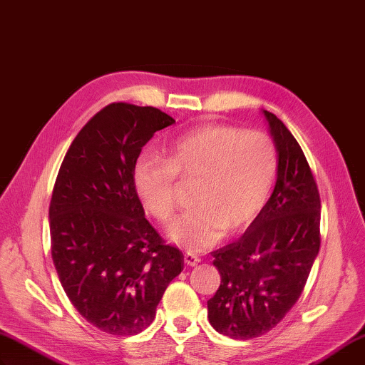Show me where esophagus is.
Wrapping results in <instances>:
<instances>
[{
    "label": "esophagus",
    "mask_w": 365,
    "mask_h": 365,
    "mask_svg": "<svg viewBox=\"0 0 365 365\" xmlns=\"http://www.w3.org/2000/svg\"><path fill=\"white\" fill-rule=\"evenodd\" d=\"M184 262L190 265V267H193V265H197L200 262V257L195 253H190V251H187V253L184 255Z\"/></svg>",
    "instance_id": "esophagus-1"
}]
</instances>
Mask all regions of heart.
Returning <instances> with one entry per match:
<instances>
[{"label":"heart","mask_w":365,"mask_h":365,"mask_svg":"<svg viewBox=\"0 0 365 365\" xmlns=\"http://www.w3.org/2000/svg\"><path fill=\"white\" fill-rule=\"evenodd\" d=\"M278 173V151L270 135L226 125H209L178 135L167 159L142 155L133 180L143 207L160 223L176 212V178L197 180L187 212L170 226V237L200 251L217 244L223 231L245 228L269 200Z\"/></svg>","instance_id":"b5f03b06"}]
</instances>
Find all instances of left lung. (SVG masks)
Wrapping results in <instances>:
<instances>
[{
  "label": "left lung",
  "instance_id": "1",
  "mask_svg": "<svg viewBox=\"0 0 365 365\" xmlns=\"http://www.w3.org/2000/svg\"><path fill=\"white\" fill-rule=\"evenodd\" d=\"M279 155L270 200L242 236L212 251L222 281L207 302L215 331L236 341L265 334L302 295L320 248V193L292 133L269 110Z\"/></svg>",
  "mask_w": 365,
  "mask_h": 365
}]
</instances>
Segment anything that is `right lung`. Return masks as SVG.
<instances>
[{
  "label": "right lung",
  "mask_w": 365,
  "mask_h": 365,
  "mask_svg": "<svg viewBox=\"0 0 365 365\" xmlns=\"http://www.w3.org/2000/svg\"><path fill=\"white\" fill-rule=\"evenodd\" d=\"M175 120L156 108L110 103L87 121L63 158L50 201L51 257L83 317L112 336L155 320L167 286L184 269L145 218L133 180L142 147Z\"/></svg>",
  "instance_id": "1"
}]
</instances>
